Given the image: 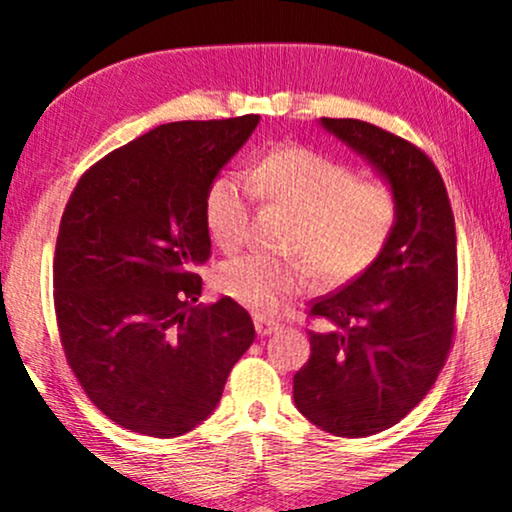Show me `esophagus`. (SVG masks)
Segmentation results:
<instances>
[{
    "mask_svg": "<svg viewBox=\"0 0 512 512\" xmlns=\"http://www.w3.org/2000/svg\"><path fill=\"white\" fill-rule=\"evenodd\" d=\"M255 331H257V335H260V338H269V335L281 331V326H278V323H274V321H267V319H262V316H257Z\"/></svg>",
    "mask_w": 512,
    "mask_h": 512,
    "instance_id": "obj_1",
    "label": "esophagus"
}]
</instances>
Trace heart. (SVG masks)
Here are the masks:
<instances>
[{"label": "heart", "mask_w": 512, "mask_h": 512, "mask_svg": "<svg viewBox=\"0 0 512 512\" xmlns=\"http://www.w3.org/2000/svg\"><path fill=\"white\" fill-rule=\"evenodd\" d=\"M250 183L219 177L205 198V222L224 250H238L248 241L255 193L295 215L288 250L300 255H245L219 271V288L260 316H274L288 297L307 293L316 274L326 286L364 274L397 222V198L385 181H361L352 167L304 146L274 148Z\"/></svg>", "instance_id": "b5f03b06"}]
</instances>
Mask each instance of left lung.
I'll return each instance as SVG.
<instances>
[{
  "mask_svg": "<svg viewBox=\"0 0 512 512\" xmlns=\"http://www.w3.org/2000/svg\"><path fill=\"white\" fill-rule=\"evenodd\" d=\"M397 198V222L364 274L314 302L312 357L293 378L297 411L338 437L378 435L428 394L442 371L456 309V224L437 167L371 122L321 118Z\"/></svg>",
  "mask_w": 512,
  "mask_h": 512,
  "instance_id": "obj_1",
  "label": "left lung"
}]
</instances>
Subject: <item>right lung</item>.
<instances>
[{
  "label": "right lung",
  "instance_id": "add662e5",
  "mask_svg": "<svg viewBox=\"0 0 512 512\" xmlns=\"http://www.w3.org/2000/svg\"><path fill=\"white\" fill-rule=\"evenodd\" d=\"M260 115L170 122L84 172L58 229L54 304L68 364L113 423L179 437L217 409L255 340L241 304L200 307L205 198Z\"/></svg>",
  "mask_w": 512,
  "mask_h": 512
}]
</instances>
